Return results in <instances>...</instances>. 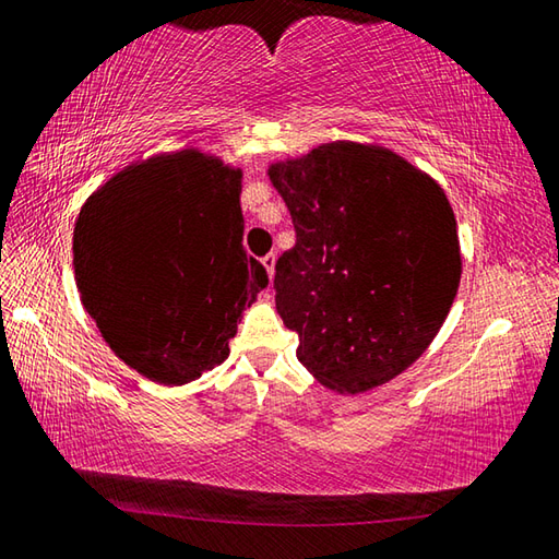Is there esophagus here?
Masks as SVG:
<instances>
[{
	"mask_svg": "<svg viewBox=\"0 0 559 559\" xmlns=\"http://www.w3.org/2000/svg\"><path fill=\"white\" fill-rule=\"evenodd\" d=\"M274 264H277V258H274V254H264V258H262V267L267 270V277H270V280L274 277Z\"/></svg>",
	"mask_w": 559,
	"mask_h": 559,
	"instance_id": "esophagus-1",
	"label": "esophagus"
}]
</instances>
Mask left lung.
<instances>
[{
	"instance_id": "obj_1",
	"label": "left lung",
	"mask_w": 559,
	"mask_h": 559,
	"mask_svg": "<svg viewBox=\"0 0 559 559\" xmlns=\"http://www.w3.org/2000/svg\"><path fill=\"white\" fill-rule=\"evenodd\" d=\"M297 230L274 305L321 385L356 395L425 354L462 280L442 186L380 144L329 142L267 166Z\"/></svg>"
}]
</instances>
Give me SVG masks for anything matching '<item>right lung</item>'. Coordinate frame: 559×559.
<instances>
[{"label":"right lung","mask_w":559,"mask_h":559,"mask_svg":"<svg viewBox=\"0 0 559 559\" xmlns=\"http://www.w3.org/2000/svg\"><path fill=\"white\" fill-rule=\"evenodd\" d=\"M242 169L201 150L122 166L73 230L75 285L105 344L136 373L183 385L228 358L267 272L242 250Z\"/></svg>","instance_id":"add662e5"}]
</instances>
